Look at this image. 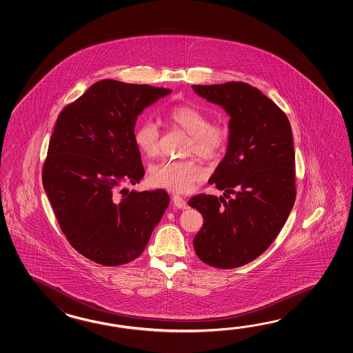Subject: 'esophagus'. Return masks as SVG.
Returning a JSON list of instances; mask_svg holds the SVG:
<instances>
[{"mask_svg": "<svg viewBox=\"0 0 353 353\" xmlns=\"http://www.w3.org/2000/svg\"><path fill=\"white\" fill-rule=\"evenodd\" d=\"M172 202H173L174 207H176V208H180V210H187L188 204L185 202V199H183L180 195L174 194L172 196Z\"/></svg>", "mask_w": 353, "mask_h": 353, "instance_id": "obj_1", "label": "esophagus"}]
</instances>
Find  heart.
I'll use <instances>...</instances> for the list:
<instances>
[{"instance_id":"obj_1","label":"heart","mask_w":353,"mask_h":353,"mask_svg":"<svg viewBox=\"0 0 353 353\" xmlns=\"http://www.w3.org/2000/svg\"><path fill=\"white\" fill-rule=\"evenodd\" d=\"M168 119L189 134L185 154H196L203 159H216L228 141L230 130L223 121H208L202 110L192 105H175L168 111ZM160 128L155 121L145 120L136 128V146L148 158L160 152ZM204 169L194 159L164 160L149 169V181L155 187L174 192H189L204 179Z\"/></svg>"}]
</instances>
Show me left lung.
Returning a JSON list of instances; mask_svg holds the SVG:
<instances>
[{
    "label": "left lung",
    "mask_w": 353,
    "mask_h": 353,
    "mask_svg": "<svg viewBox=\"0 0 353 353\" xmlns=\"http://www.w3.org/2000/svg\"><path fill=\"white\" fill-rule=\"evenodd\" d=\"M193 90L231 117L225 157L208 180L225 194H198L188 202L204 219L193 241L195 254L213 268L234 269L269 248L293 208L292 128L281 108L248 83Z\"/></svg>",
    "instance_id": "1"
}]
</instances>
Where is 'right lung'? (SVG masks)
Here are the masks:
<instances>
[{
    "label": "right lung",
    "mask_w": 353,
    "mask_h": 353,
    "mask_svg": "<svg viewBox=\"0 0 353 353\" xmlns=\"http://www.w3.org/2000/svg\"><path fill=\"white\" fill-rule=\"evenodd\" d=\"M170 92L103 79L58 116L43 185L69 243L99 265L119 266L141 255L170 203L163 189L119 190L145 174L134 139L137 116Z\"/></svg>",
    "instance_id": "right-lung-1"
}]
</instances>
